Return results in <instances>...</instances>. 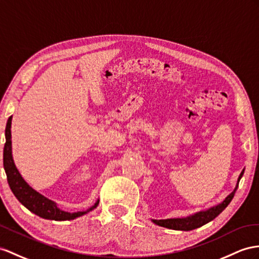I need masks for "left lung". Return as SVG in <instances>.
I'll list each match as a JSON object with an SVG mask.
<instances>
[{"label": "left lung", "mask_w": 259, "mask_h": 259, "mask_svg": "<svg viewBox=\"0 0 259 259\" xmlns=\"http://www.w3.org/2000/svg\"><path fill=\"white\" fill-rule=\"evenodd\" d=\"M244 175V169L241 171L240 176L237 178V183L236 186L234 188V190L224 199V200L219 203L214 207H211L207 210H202L196 212L194 214H190L188 217H184V218H174V219H166V220H155V219H152V222L160 225V227L163 228H167V229H171V230H177V231H191L202 227V225L209 223L210 221L215 219L221 212L228 207L230 204V202L233 199L237 187H238V183H240L241 178Z\"/></svg>", "instance_id": "left-lung-1"}]
</instances>
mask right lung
<instances>
[{"label":"right lung","instance_id":"obj_1","mask_svg":"<svg viewBox=\"0 0 259 259\" xmlns=\"http://www.w3.org/2000/svg\"><path fill=\"white\" fill-rule=\"evenodd\" d=\"M12 116L9 118L8 123L5 128V145L3 151V165L6 176H8V182L10 188L12 189L13 194L18 199L24 207L27 208L32 213L39 215L40 218L47 219V220L55 221H66V220H74V219L82 217L90 211L94 210L99 202L97 199L96 202L90 207L88 210L77 211V212H68L63 211L58 207L57 202L50 200L47 197L39 194L37 190L30 187L23 176L19 173L16 165L13 160L12 154Z\"/></svg>","mask_w":259,"mask_h":259}]
</instances>
